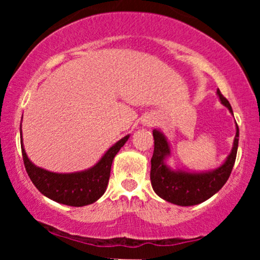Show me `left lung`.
<instances>
[{"label": "left lung", "instance_id": "left-lung-1", "mask_svg": "<svg viewBox=\"0 0 260 260\" xmlns=\"http://www.w3.org/2000/svg\"><path fill=\"white\" fill-rule=\"evenodd\" d=\"M217 95L232 113V107L225 96L217 89ZM234 115V113H232ZM236 137L231 154L219 169L205 174H190L184 171H172L165 165L164 160L170 155L168 140L159 131H153L154 137V154L151 157L150 180L151 186L160 198L165 199L172 204L189 207L203 203L221 189L226 181L229 180L234 169L236 155L238 148L240 131L236 124Z\"/></svg>", "mask_w": 260, "mask_h": 260}]
</instances>
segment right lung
I'll return each instance as SVG.
<instances>
[{
	"label": "right lung",
	"instance_id": "right-lung-1",
	"mask_svg": "<svg viewBox=\"0 0 260 260\" xmlns=\"http://www.w3.org/2000/svg\"><path fill=\"white\" fill-rule=\"evenodd\" d=\"M129 136L112 145L91 169L74 174H55L38 168L26 156L22 142L23 161L34 186L52 201L71 207H83L96 202L105 193L115 155L123 147Z\"/></svg>",
	"mask_w": 260,
	"mask_h": 260
}]
</instances>
